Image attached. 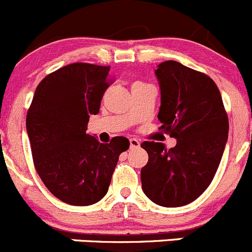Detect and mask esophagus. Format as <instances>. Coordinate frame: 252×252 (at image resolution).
Instances as JSON below:
<instances>
[{"label":"esophagus","mask_w":252,"mask_h":252,"mask_svg":"<svg viewBox=\"0 0 252 252\" xmlns=\"http://www.w3.org/2000/svg\"><path fill=\"white\" fill-rule=\"evenodd\" d=\"M141 142L138 140H136V138H130V146L131 148H138L140 147Z\"/></svg>","instance_id":"34e87169"}]
</instances>
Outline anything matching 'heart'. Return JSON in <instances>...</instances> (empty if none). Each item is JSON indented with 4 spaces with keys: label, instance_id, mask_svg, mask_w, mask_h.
Masks as SVG:
<instances>
[{
    "label": "heart",
    "instance_id": "1",
    "mask_svg": "<svg viewBox=\"0 0 252 252\" xmlns=\"http://www.w3.org/2000/svg\"><path fill=\"white\" fill-rule=\"evenodd\" d=\"M135 85H143V84L142 83H138V81H136V83L132 84V86H135Z\"/></svg>",
    "mask_w": 252,
    "mask_h": 252
}]
</instances>
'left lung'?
<instances>
[{
  "mask_svg": "<svg viewBox=\"0 0 252 252\" xmlns=\"http://www.w3.org/2000/svg\"><path fill=\"white\" fill-rule=\"evenodd\" d=\"M160 88L159 130L177 138L171 150L145 141L148 162L141 169L146 195L160 207H183L204 193L221 160L229 120L217 84L174 61L155 71Z\"/></svg>",
  "mask_w": 252,
  "mask_h": 252,
  "instance_id": "8db88e82",
  "label": "left lung"
}]
</instances>
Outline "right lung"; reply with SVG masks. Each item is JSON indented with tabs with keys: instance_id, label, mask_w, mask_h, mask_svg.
<instances>
[{
	"instance_id": "1",
	"label": "right lung",
	"mask_w": 252,
	"mask_h": 252,
	"mask_svg": "<svg viewBox=\"0 0 252 252\" xmlns=\"http://www.w3.org/2000/svg\"><path fill=\"white\" fill-rule=\"evenodd\" d=\"M110 66L73 63L48 74L35 89L26 127L33 163L48 190L70 205H92L109 190L119 156L130 141L100 143L86 133L90 115L111 81Z\"/></svg>"
}]
</instances>
